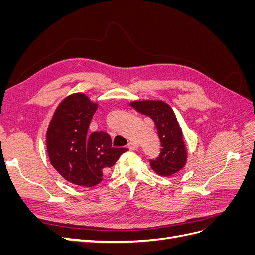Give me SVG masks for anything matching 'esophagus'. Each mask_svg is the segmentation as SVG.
<instances>
[{
	"label": "esophagus",
	"mask_w": 255,
	"mask_h": 255,
	"mask_svg": "<svg viewBox=\"0 0 255 255\" xmlns=\"http://www.w3.org/2000/svg\"><path fill=\"white\" fill-rule=\"evenodd\" d=\"M138 143H136V142H134V141H130V142H128V148L129 149V150H133V151H135V150H137L138 149Z\"/></svg>",
	"instance_id": "1"
}]
</instances>
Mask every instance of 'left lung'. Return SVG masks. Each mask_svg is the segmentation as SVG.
<instances>
[{
  "mask_svg": "<svg viewBox=\"0 0 255 255\" xmlns=\"http://www.w3.org/2000/svg\"><path fill=\"white\" fill-rule=\"evenodd\" d=\"M137 112L149 116L156 127L160 140V153L155 159H150L152 169L161 176H170L186 164L187 153L183 140L182 129L172 109L163 101L130 102Z\"/></svg>",
  "mask_w": 255,
  "mask_h": 255,
  "instance_id": "obj_1",
  "label": "left lung"
}]
</instances>
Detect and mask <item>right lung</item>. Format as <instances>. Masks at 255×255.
Here are the masks:
<instances>
[{
	"label": "right lung",
	"instance_id": "right-lung-1",
	"mask_svg": "<svg viewBox=\"0 0 255 255\" xmlns=\"http://www.w3.org/2000/svg\"><path fill=\"white\" fill-rule=\"evenodd\" d=\"M98 104L79 92L58 105L47 130V149L52 166L65 180L83 187L96 186L103 172L118 160L126 148H113L105 132L88 134Z\"/></svg>",
	"mask_w": 255,
	"mask_h": 255
}]
</instances>
